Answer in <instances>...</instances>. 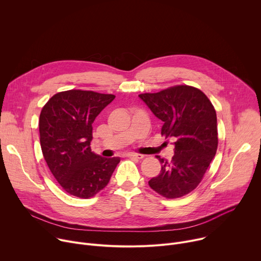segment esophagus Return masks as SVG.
<instances>
[{
    "label": "esophagus",
    "mask_w": 261,
    "mask_h": 261,
    "mask_svg": "<svg viewBox=\"0 0 261 261\" xmlns=\"http://www.w3.org/2000/svg\"><path fill=\"white\" fill-rule=\"evenodd\" d=\"M125 156H127V158H132V159H139V160H141V159H143V158H144V155H143V154L134 153V152L126 153V154H125Z\"/></svg>",
    "instance_id": "34e87169"
}]
</instances>
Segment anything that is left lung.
<instances>
[{"label": "left lung", "instance_id": "left-lung-1", "mask_svg": "<svg viewBox=\"0 0 261 261\" xmlns=\"http://www.w3.org/2000/svg\"><path fill=\"white\" fill-rule=\"evenodd\" d=\"M139 97L164 122L162 136L175 139L174 155L170 162L156 156L162 170L148 185L168 199L182 197L197 188L216 155V110L203 92L187 85Z\"/></svg>", "mask_w": 261, "mask_h": 261}]
</instances>
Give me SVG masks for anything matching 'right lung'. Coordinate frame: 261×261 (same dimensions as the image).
<instances>
[{
    "label": "right lung",
    "instance_id": "right-lung-1",
    "mask_svg": "<svg viewBox=\"0 0 261 261\" xmlns=\"http://www.w3.org/2000/svg\"><path fill=\"white\" fill-rule=\"evenodd\" d=\"M113 94L68 90L55 94L39 117L40 145L54 177L69 195L88 199L110 181L119 158L91 151L92 123Z\"/></svg>",
    "mask_w": 261,
    "mask_h": 261
}]
</instances>
